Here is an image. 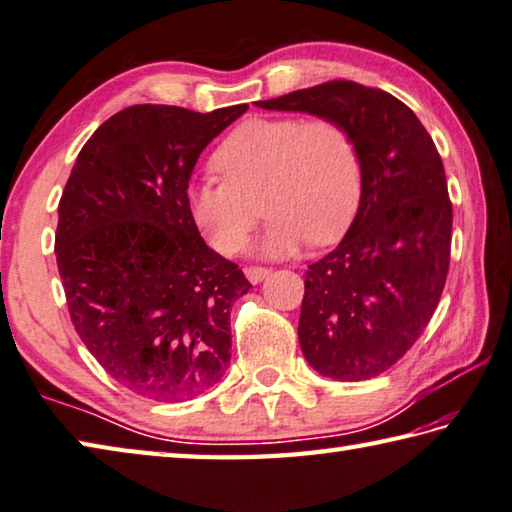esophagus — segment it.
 Listing matches in <instances>:
<instances>
[{"label": "esophagus", "mask_w": 512, "mask_h": 512, "mask_svg": "<svg viewBox=\"0 0 512 512\" xmlns=\"http://www.w3.org/2000/svg\"><path fill=\"white\" fill-rule=\"evenodd\" d=\"M268 273H270V270L262 268V266H248V268H244V275H246V279H248L250 284L264 282V279L268 277Z\"/></svg>", "instance_id": "1"}]
</instances>
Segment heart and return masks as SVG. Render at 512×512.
Listing matches in <instances>:
<instances>
[{"instance_id": "b5f03b06", "label": "heart", "mask_w": 512, "mask_h": 512, "mask_svg": "<svg viewBox=\"0 0 512 512\" xmlns=\"http://www.w3.org/2000/svg\"><path fill=\"white\" fill-rule=\"evenodd\" d=\"M219 179L188 186V210L217 253L248 242L259 208L270 215L259 257L295 255L308 239L330 244L346 233L362 202L364 166L355 137L335 119L253 117L213 155Z\"/></svg>"}]
</instances>
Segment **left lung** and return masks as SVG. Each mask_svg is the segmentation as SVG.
I'll list each match as a JSON object with an SVG mask.
<instances>
[{"label": "left lung", "instance_id": "obj_1", "mask_svg": "<svg viewBox=\"0 0 512 512\" xmlns=\"http://www.w3.org/2000/svg\"><path fill=\"white\" fill-rule=\"evenodd\" d=\"M257 106L335 119L355 137L362 202L339 246L306 270L297 335L319 375L384 373L424 333L446 284L453 206L442 157L413 110L377 88L328 82Z\"/></svg>", "mask_w": 512, "mask_h": 512}]
</instances>
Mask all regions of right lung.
<instances>
[{
	"instance_id": "1",
	"label": "right lung",
	"mask_w": 512,
	"mask_h": 512,
	"mask_svg": "<svg viewBox=\"0 0 512 512\" xmlns=\"http://www.w3.org/2000/svg\"><path fill=\"white\" fill-rule=\"evenodd\" d=\"M246 110L124 108L70 170L55 235L70 319L106 373L142 397L193 399L228 368L230 308L250 284L206 246L186 193L202 150Z\"/></svg>"
}]
</instances>
